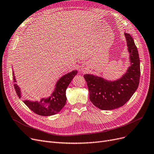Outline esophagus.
Segmentation results:
<instances>
[{"label": "esophagus", "mask_w": 154, "mask_h": 154, "mask_svg": "<svg viewBox=\"0 0 154 154\" xmlns=\"http://www.w3.org/2000/svg\"><path fill=\"white\" fill-rule=\"evenodd\" d=\"M88 70V69L85 67V66H82V71L83 72H86Z\"/></svg>", "instance_id": "1"}]
</instances>
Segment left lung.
<instances>
[{"label": "left lung", "instance_id": "left-lung-1", "mask_svg": "<svg viewBox=\"0 0 154 154\" xmlns=\"http://www.w3.org/2000/svg\"><path fill=\"white\" fill-rule=\"evenodd\" d=\"M131 66L122 78L111 82L92 75H85L92 104L103 110H111L124 106L136 92L140 83V61L138 51L130 34L125 32Z\"/></svg>", "mask_w": 154, "mask_h": 154}]
</instances>
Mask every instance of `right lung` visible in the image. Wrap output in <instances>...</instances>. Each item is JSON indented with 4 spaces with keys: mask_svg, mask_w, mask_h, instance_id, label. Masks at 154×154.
Returning a JSON list of instances; mask_svg holds the SVG:
<instances>
[{
    "mask_svg": "<svg viewBox=\"0 0 154 154\" xmlns=\"http://www.w3.org/2000/svg\"><path fill=\"white\" fill-rule=\"evenodd\" d=\"M77 71H73L61 77L56 84L54 92L48 98H43L39 102H32L24 100L23 103L34 113L41 116H51L55 115L62 109L66 103V89L72 78L77 74ZM14 87L19 98H21L20 88L15 83L17 82L13 71Z\"/></svg>",
    "mask_w": 154,
    "mask_h": 154,
    "instance_id": "obj_1",
    "label": "right lung"
}]
</instances>
